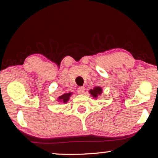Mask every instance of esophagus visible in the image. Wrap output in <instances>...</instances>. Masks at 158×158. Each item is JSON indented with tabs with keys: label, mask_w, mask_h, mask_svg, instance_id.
Instances as JSON below:
<instances>
[{
	"label": "esophagus",
	"mask_w": 158,
	"mask_h": 158,
	"mask_svg": "<svg viewBox=\"0 0 158 158\" xmlns=\"http://www.w3.org/2000/svg\"><path fill=\"white\" fill-rule=\"evenodd\" d=\"M85 91V88L83 86H80L78 89H77V93L78 94H83Z\"/></svg>",
	"instance_id": "34e87169"
}]
</instances>
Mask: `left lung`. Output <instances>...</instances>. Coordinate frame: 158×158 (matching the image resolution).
Instances as JSON below:
<instances>
[{
    "label": "left lung",
    "instance_id": "8db88e82",
    "mask_svg": "<svg viewBox=\"0 0 158 158\" xmlns=\"http://www.w3.org/2000/svg\"><path fill=\"white\" fill-rule=\"evenodd\" d=\"M102 89H101L100 87L97 86V87H95V88H94V89H91V90L89 91V92L91 93V94L92 95L93 97L97 98V97L102 93Z\"/></svg>",
    "mask_w": 158,
    "mask_h": 158
}]
</instances>
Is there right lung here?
<instances>
[{"label":"right lung","mask_w":158,"mask_h":158,"mask_svg":"<svg viewBox=\"0 0 158 158\" xmlns=\"http://www.w3.org/2000/svg\"><path fill=\"white\" fill-rule=\"evenodd\" d=\"M71 94H72L71 93L64 94L63 95H61V96H60L59 97H58V100H59L60 102H63L64 103H66L68 100H69V97L71 96Z\"/></svg>","instance_id":"add662e5"}]
</instances>
